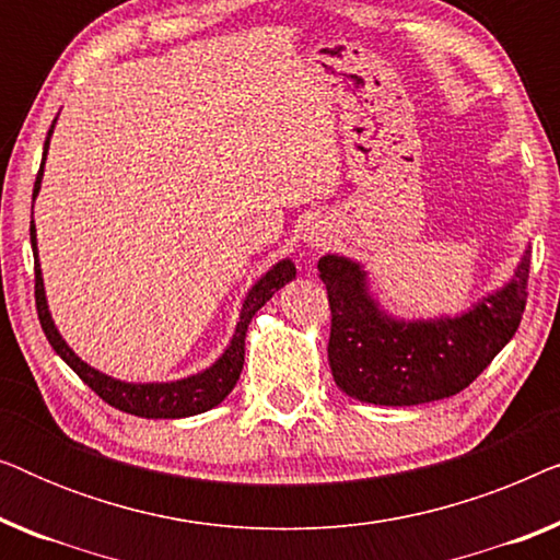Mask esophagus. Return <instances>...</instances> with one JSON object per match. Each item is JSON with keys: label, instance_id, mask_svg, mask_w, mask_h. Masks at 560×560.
<instances>
[{"label": "esophagus", "instance_id": "1", "mask_svg": "<svg viewBox=\"0 0 560 560\" xmlns=\"http://www.w3.org/2000/svg\"><path fill=\"white\" fill-rule=\"evenodd\" d=\"M308 242L316 244V247H320V244H324V232H320L318 226L311 229V232H308Z\"/></svg>", "mask_w": 560, "mask_h": 560}]
</instances>
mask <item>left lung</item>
<instances>
[{"label": "left lung", "mask_w": 560, "mask_h": 560, "mask_svg": "<svg viewBox=\"0 0 560 560\" xmlns=\"http://www.w3.org/2000/svg\"><path fill=\"white\" fill-rule=\"evenodd\" d=\"M331 308L328 364L343 393L374 405H420L458 395L515 336L527 303L530 257L515 280L462 318L395 324L366 298L364 272L349 259H318Z\"/></svg>", "instance_id": "1"}]
</instances>
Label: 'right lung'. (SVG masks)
I'll use <instances>...</instances> for the list:
<instances>
[{
	"instance_id": "add662e5",
	"label": "right lung",
	"mask_w": 560,
	"mask_h": 560,
	"mask_svg": "<svg viewBox=\"0 0 560 560\" xmlns=\"http://www.w3.org/2000/svg\"><path fill=\"white\" fill-rule=\"evenodd\" d=\"M52 132V129H50ZM48 140H45V152H48ZM45 163V158H43ZM40 178H43V165L37 171L35 178V190L33 198L40 190ZM30 242H33V255H35V305H37V318H40V326L45 331V339L50 341V347L56 349V354L63 359V362L71 366V370L79 374V377L86 382V385L94 389V393L102 397L104 402H109L112 408L121 412H129V416L137 418H186L196 416V412H206L224 400V397L232 393L236 380L242 374L244 364V336H247V326L255 313L262 308V305L270 301V298L278 293V290L295 278V265L290 259H282L272 267L270 272L265 275L262 280L257 282L255 288L249 290L247 301H244L240 324H236V334L232 339V347L224 351V357L219 359L211 370H206L196 377L167 382V385H127V382L112 380L106 374L91 370L89 364H83L79 357L68 349V343L60 339L58 328L52 326L48 303H45V290H43V278H40V265H37V247H35V226L30 224Z\"/></svg>"
}]
</instances>
